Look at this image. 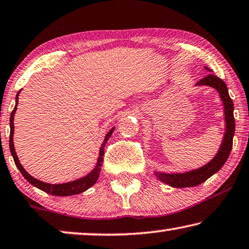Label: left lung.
<instances>
[{
	"instance_id": "8db88e82",
	"label": "left lung",
	"mask_w": 249,
	"mask_h": 249,
	"mask_svg": "<svg viewBox=\"0 0 249 249\" xmlns=\"http://www.w3.org/2000/svg\"><path fill=\"white\" fill-rule=\"evenodd\" d=\"M207 72H212V70L205 66ZM195 86H210L215 89L219 94L220 100L224 105V115H225V132L223 136L222 144L219 146L218 152L216 153L211 161L205 164L204 166L192 169V171L185 173H163L155 172L154 174L157 179L163 181L164 184L175 188L193 187L204 183L205 180L210 178L223 167L230 156L232 147V139L235 134V120H234V103L228 94V89L223 80H220L215 74H208L202 80L196 83Z\"/></svg>"
}]
</instances>
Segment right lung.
Masks as SVG:
<instances>
[{"mask_svg": "<svg viewBox=\"0 0 249 249\" xmlns=\"http://www.w3.org/2000/svg\"><path fill=\"white\" fill-rule=\"evenodd\" d=\"M21 93V90H18L17 94V97H15V107L13 109V112L11 113V117H10V151L12 156H13L14 163L17 165V167L19 169L21 174L24 176V178L29 181L30 184H32L33 186H35L41 191L47 193V194H51L53 196H71V195H76V194H81V193L88 191L89 187H92L94 184L96 183V180L98 179V176H100L101 173V168L102 165H103V155H104V147L106 143H107L108 139L112 135V133L114 131L113 127L110 131L106 134L105 139L102 143V146L100 148V153H98V159H97V163L95 165V167L92 172H89L88 175L82 177V178H78L76 180L73 181H69V183H63V184H50V183H45V181H42L37 178H35L32 175H30L27 173L24 167L22 166L21 163H19L18 157L17 155V152H15L14 148V143H13V134H14V114L17 112L18 108V94Z\"/></svg>", "mask_w": 249, "mask_h": 249, "instance_id": "right-lung-1", "label": "right lung"}]
</instances>
